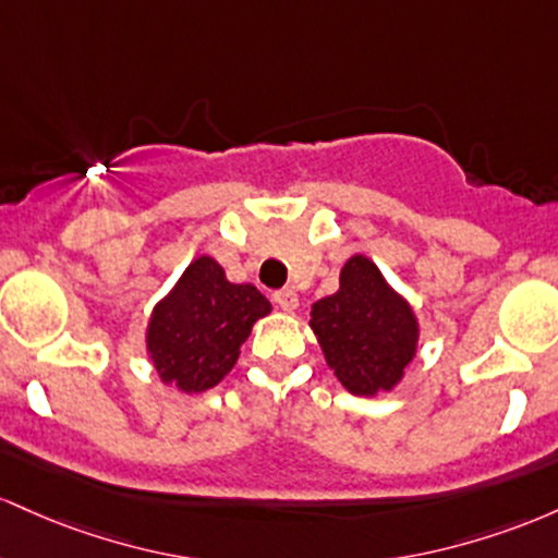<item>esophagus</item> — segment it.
Masks as SVG:
<instances>
[{"instance_id":"34e87169","label":"esophagus","mask_w":558,"mask_h":558,"mask_svg":"<svg viewBox=\"0 0 558 558\" xmlns=\"http://www.w3.org/2000/svg\"><path fill=\"white\" fill-rule=\"evenodd\" d=\"M274 303H277L281 311L292 313V311L298 308V292H295V290H279V292H274Z\"/></svg>"}]
</instances>
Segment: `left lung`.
Returning <instances> with one entry per match:
<instances>
[{
    "mask_svg": "<svg viewBox=\"0 0 558 558\" xmlns=\"http://www.w3.org/2000/svg\"><path fill=\"white\" fill-rule=\"evenodd\" d=\"M311 329L335 377L353 396L390 392L416 355L414 311L366 255L342 266L335 295L313 303Z\"/></svg>",
    "mask_w": 558,
    "mask_h": 558,
    "instance_id": "1",
    "label": "left lung"
}]
</instances>
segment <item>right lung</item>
Returning <instances> with one entry per match:
<instances>
[{
  "label": "right lung",
  "mask_w": 558,
  "mask_h": 558,
  "mask_svg": "<svg viewBox=\"0 0 558 558\" xmlns=\"http://www.w3.org/2000/svg\"><path fill=\"white\" fill-rule=\"evenodd\" d=\"M271 303L253 284H231L210 255L186 266L147 324V353L166 385L205 392L234 368L242 342Z\"/></svg>",
  "instance_id": "obj_1"
}]
</instances>
